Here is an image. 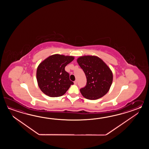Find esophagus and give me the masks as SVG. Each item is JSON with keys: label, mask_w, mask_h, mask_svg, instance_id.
<instances>
[{"label": "esophagus", "mask_w": 149, "mask_h": 149, "mask_svg": "<svg viewBox=\"0 0 149 149\" xmlns=\"http://www.w3.org/2000/svg\"><path fill=\"white\" fill-rule=\"evenodd\" d=\"M74 84L75 85H76V84H77V80H76L74 81Z\"/></svg>", "instance_id": "esophagus-1"}]
</instances>
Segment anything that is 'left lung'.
Instances as JSON below:
<instances>
[{"instance_id": "8db88e82", "label": "left lung", "mask_w": 149, "mask_h": 149, "mask_svg": "<svg viewBox=\"0 0 149 149\" xmlns=\"http://www.w3.org/2000/svg\"><path fill=\"white\" fill-rule=\"evenodd\" d=\"M77 62L85 72L87 83L80 91L87 99L101 98L108 93L111 87L113 75L110 68L99 57L95 56L80 57Z\"/></svg>"}]
</instances>
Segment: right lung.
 I'll return each instance as SVG.
<instances>
[{
  "label": "right lung",
  "mask_w": 149,
  "mask_h": 149,
  "mask_svg": "<svg viewBox=\"0 0 149 149\" xmlns=\"http://www.w3.org/2000/svg\"><path fill=\"white\" fill-rule=\"evenodd\" d=\"M73 59V56L55 54L48 57L39 65L37 80L39 88L45 94L53 97H60L73 85L65 67Z\"/></svg>",
  "instance_id": "obj_1"
}]
</instances>
